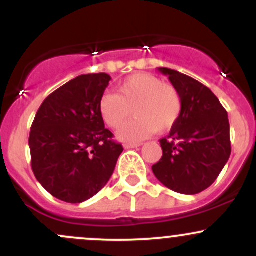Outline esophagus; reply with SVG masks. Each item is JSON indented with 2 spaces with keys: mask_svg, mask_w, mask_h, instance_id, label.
Here are the masks:
<instances>
[{
  "mask_svg": "<svg viewBox=\"0 0 256 256\" xmlns=\"http://www.w3.org/2000/svg\"><path fill=\"white\" fill-rule=\"evenodd\" d=\"M141 146V144H124V147H125L126 150H130V148H136V147Z\"/></svg>",
  "mask_w": 256,
  "mask_h": 256,
  "instance_id": "obj_1",
  "label": "esophagus"
}]
</instances>
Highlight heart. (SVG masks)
<instances>
[{"label": "heart", "instance_id": "b5f03b06", "mask_svg": "<svg viewBox=\"0 0 256 256\" xmlns=\"http://www.w3.org/2000/svg\"><path fill=\"white\" fill-rule=\"evenodd\" d=\"M182 96L176 86L150 73L128 76L116 88V94L104 92L98 109L102 121L118 130L132 110L135 118L118 131L122 141H140L156 131L171 130L182 114Z\"/></svg>", "mask_w": 256, "mask_h": 256}]
</instances>
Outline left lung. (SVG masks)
<instances>
[{
	"label": "left lung",
	"instance_id": "1",
	"mask_svg": "<svg viewBox=\"0 0 256 256\" xmlns=\"http://www.w3.org/2000/svg\"><path fill=\"white\" fill-rule=\"evenodd\" d=\"M168 76L182 96V114L167 138H161L162 157L152 171L170 190L197 194L214 183L232 154L228 112L209 88L168 68Z\"/></svg>",
	"mask_w": 256,
	"mask_h": 256
}]
</instances>
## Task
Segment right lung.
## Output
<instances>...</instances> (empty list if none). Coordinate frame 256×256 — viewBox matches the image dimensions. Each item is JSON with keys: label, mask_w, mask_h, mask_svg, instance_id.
<instances>
[{"label": "right lung", "mask_w": 256, "mask_h": 256, "mask_svg": "<svg viewBox=\"0 0 256 256\" xmlns=\"http://www.w3.org/2000/svg\"><path fill=\"white\" fill-rule=\"evenodd\" d=\"M110 80L105 73L76 76L52 92L36 114L28 141L33 174L63 202L94 197L109 182L124 151L98 109Z\"/></svg>", "instance_id": "right-lung-1"}]
</instances>
